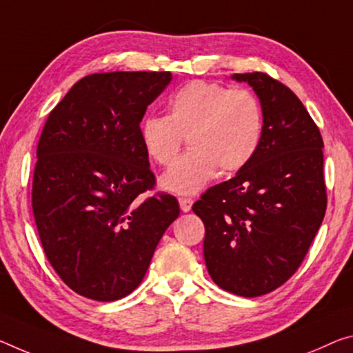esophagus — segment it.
Returning <instances> with one entry per match:
<instances>
[{
    "mask_svg": "<svg viewBox=\"0 0 353 353\" xmlns=\"http://www.w3.org/2000/svg\"><path fill=\"white\" fill-rule=\"evenodd\" d=\"M179 204H181L182 212H190V210H192V205H193V199L182 196V198H179Z\"/></svg>",
    "mask_w": 353,
    "mask_h": 353,
    "instance_id": "1",
    "label": "esophagus"
}]
</instances>
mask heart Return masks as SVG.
Listing matches in <instances>:
<instances>
[{
    "label": "heart",
    "mask_w": 353,
    "mask_h": 353,
    "mask_svg": "<svg viewBox=\"0 0 353 353\" xmlns=\"http://www.w3.org/2000/svg\"><path fill=\"white\" fill-rule=\"evenodd\" d=\"M264 116L247 89L192 81L171 97L166 116H146L139 124L144 152L159 165H170L187 137L190 149L160 179L171 193L194 194L218 171L236 172L259 149Z\"/></svg>",
    "instance_id": "obj_1"
}]
</instances>
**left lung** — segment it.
I'll return each instance as SVG.
<instances>
[{
    "label": "left lung",
    "instance_id": "8db88e82",
    "mask_svg": "<svg viewBox=\"0 0 353 353\" xmlns=\"http://www.w3.org/2000/svg\"><path fill=\"white\" fill-rule=\"evenodd\" d=\"M261 102L264 130L256 155L193 204L205 226L210 278L240 297L288 281L305 259L327 209L323 141L300 99L262 72L234 74Z\"/></svg>",
    "mask_w": 353,
    "mask_h": 353
}]
</instances>
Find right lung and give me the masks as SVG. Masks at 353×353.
<instances>
[{
  "mask_svg": "<svg viewBox=\"0 0 353 353\" xmlns=\"http://www.w3.org/2000/svg\"><path fill=\"white\" fill-rule=\"evenodd\" d=\"M171 80L170 72L88 75L43 125L32 214L50 264L86 299L113 301L135 290L181 214L171 194L138 199L155 185L139 124Z\"/></svg>",
  "mask_w": 353,
  "mask_h": 353,
  "instance_id": "right-lung-1",
  "label": "right lung"
}]
</instances>
